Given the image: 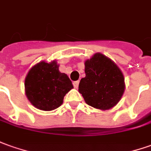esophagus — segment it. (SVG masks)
I'll use <instances>...</instances> for the list:
<instances>
[{"instance_id":"obj_1","label":"esophagus","mask_w":151,"mask_h":151,"mask_svg":"<svg viewBox=\"0 0 151 151\" xmlns=\"http://www.w3.org/2000/svg\"><path fill=\"white\" fill-rule=\"evenodd\" d=\"M73 86H74V87H75V88H76V89H77L78 88V86H79V81H74L73 82Z\"/></svg>"}]
</instances>
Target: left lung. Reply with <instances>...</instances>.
Instances as JSON below:
<instances>
[{"mask_svg":"<svg viewBox=\"0 0 151 151\" xmlns=\"http://www.w3.org/2000/svg\"><path fill=\"white\" fill-rule=\"evenodd\" d=\"M86 77L79 84V92L88 105L101 110L112 109L125 90L123 74L114 62L102 53H95L85 62Z\"/></svg>","mask_w":151,"mask_h":151,"instance_id":"1","label":"left lung"}]
</instances>
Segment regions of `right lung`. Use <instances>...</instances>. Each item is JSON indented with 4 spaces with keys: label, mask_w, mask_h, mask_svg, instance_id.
<instances>
[{
    "label": "right lung",
    "mask_w": 151,
    "mask_h": 151,
    "mask_svg": "<svg viewBox=\"0 0 151 151\" xmlns=\"http://www.w3.org/2000/svg\"><path fill=\"white\" fill-rule=\"evenodd\" d=\"M25 94L33 105L51 111L62 105L66 93L73 88L67 75L59 71L56 61L40 62L28 72L24 81Z\"/></svg>",
    "instance_id": "add662e5"
}]
</instances>
